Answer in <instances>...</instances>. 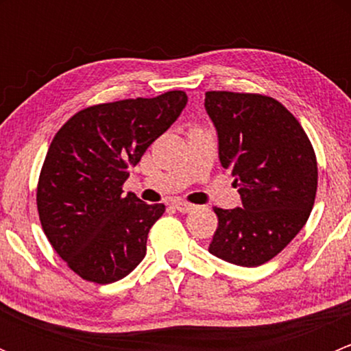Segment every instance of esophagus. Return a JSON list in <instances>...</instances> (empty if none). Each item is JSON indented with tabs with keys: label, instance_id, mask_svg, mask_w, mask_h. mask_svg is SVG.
<instances>
[{
	"label": "esophagus",
	"instance_id": "esophagus-1",
	"mask_svg": "<svg viewBox=\"0 0 351 351\" xmlns=\"http://www.w3.org/2000/svg\"><path fill=\"white\" fill-rule=\"evenodd\" d=\"M171 205L176 208V210L182 212V214H186V212H192L193 208H195V205L189 204V202H183V200H173Z\"/></svg>",
	"mask_w": 351,
	"mask_h": 351
}]
</instances>
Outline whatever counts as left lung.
Wrapping results in <instances>:
<instances>
[{
    "mask_svg": "<svg viewBox=\"0 0 351 351\" xmlns=\"http://www.w3.org/2000/svg\"><path fill=\"white\" fill-rule=\"evenodd\" d=\"M205 110L219 137V159L231 169L241 207H214V256L260 267L299 234L317 190V161L299 120L275 98L207 91Z\"/></svg>",
    "mask_w": 351,
    "mask_h": 351,
    "instance_id": "obj_1",
    "label": "left lung"
}]
</instances>
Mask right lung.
I'll list each match as a JSON object with an SVG mask.
<instances>
[{
	"instance_id": "add662e5",
	"label": "right lung",
	"mask_w": 351,
	"mask_h": 351,
	"mask_svg": "<svg viewBox=\"0 0 351 351\" xmlns=\"http://www.w3.org/2000/svg\"><path fill=\"white\" fill-rule=\"evenodd\" d=\"M185 91L100 104L80 110L49 146L37 185L42 229L81 278L112 284L146 256L149 229L165 205L123 195L129 166L171 127Z\"/></svg>"
}]
</instances>
